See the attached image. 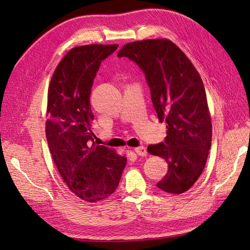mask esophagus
<instances>
[{
  "mask_svg": "<svg viewBox=\"0 0 250 250\" xmlns=\"http://www.w3.org/2000/svg\"><path fill=\"white\" fill-rule=\"evenodd\" d=\"M134 152L139 155V156H146L147 152H146V148L145 146H137L134 148Z\"/></svg>",
  "mask_w": 250,
  "mask_h": 250,
  "instance_id": "obj_1",
  "label": "esophagus"
}]
</instances>
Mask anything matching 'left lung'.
<instances>
[{
	"mask_svg": "<svg viewBox=\"0 0 250 250\" xmlns=\"http://www.w3.org/2000/svg\"><path fill=\"white\" fill-rule=\"evenodd\" d=\"M128 57L143 69L160 122H166L164 143L147 152L166 160L168 171L157 184L162 191L183 194L205 167L212 124L202 79L188 56L168 39L124 45L118 57Z\"/></svg>",
	"mask_w": 250,
	"mask_h": 250,
	"instance_id": "left-lung-1",
	"label": "left lung"
}]
</instances>
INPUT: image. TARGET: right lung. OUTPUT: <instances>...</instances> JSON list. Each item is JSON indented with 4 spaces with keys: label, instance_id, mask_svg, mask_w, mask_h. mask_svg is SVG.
Here are the masks:
<instances>
[{
    "label": "right lung",
    "instance_id": "right-lung-1",
    "mask_svg": "<svg viewBox=\"0 0 250 250\" xmlns=\"http://www.w3.org/2000/svg\"><path fill=\"white\" fill-rule=\"evenodd\" d=\"M117 44L74 47L56 66L47 99L46 138L63 182L87 202H97L117 188L127 158L104 146H89L94 115L90 106L93 80Z\"/></svg>",
    "mask_w": 250,
    "mask_h": 250
}]
</instances>
